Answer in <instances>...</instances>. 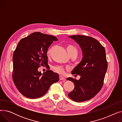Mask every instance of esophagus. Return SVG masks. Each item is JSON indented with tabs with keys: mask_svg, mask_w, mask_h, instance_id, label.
Masks as SVG:
<instances>
[{
	"mask_svg": "<svg viewBox=\"0 0 122 122\" xmlns=\"http://www.w3.org/2000/svg\"><path fill=\"white\" fill-rule=\"evenodd\" d=\"M59 80L60 81H65L66 79H65V78L62 77V76H59Z\"/></svg>",
	"mask_w": 122,
	"mask_h": 122,
	"instance_id": "obj_1",
	"label": "esophagus"
}]
</instances>
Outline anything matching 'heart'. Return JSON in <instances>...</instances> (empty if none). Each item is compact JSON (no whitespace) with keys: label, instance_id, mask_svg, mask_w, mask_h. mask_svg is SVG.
<instances>
[{"label":"heart","instance_id":"b5f03b06","mask_svg":"<svg viewBox=\"0 0 122 122\" xmlns=\"http://www.w3.org/2000/svg\"><path fill=\"white\" fill-rule=\"evenodd\" d=\"M53 48L51 47L49 48L46 52V54L48 56H50L51 52H52ZM66 49L69 53V54L73 53H77V49H76V47L74 46L72 44H68L66 46ZM53 69L58 74H59L60 75H64L65 74V70L63 67L61 66H55L53 67Z\"/></svg>","mask_w":122,"mask_h":122}]
</instances>
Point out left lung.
Listing matches in <instances>:
<instances>
[{
    "mask_svg": "<svg viewBox=\"0 0 122 122\" xmlns=\"http://www.w3.org/2000/svg\"><path fill=\"white\" fill-rule=\"evenodd\" d=\"M69 37L79 45L82 58L71 72L72 74L80 75V79H67L73 82L75 85L73 91L68 96L74 101L81 102L94 97L103 86L108 66L105 50L97 40L92 37L82 35Z\"/></svg>",
    "mask_w": 122,
    "mask_h": 122,
    "instance_id": "obj_1",
    "label": "left lung"
}]
</instances>
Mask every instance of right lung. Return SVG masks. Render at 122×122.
<instances>
[{
    "label": "right lung",
    "instance_id": "obj_1",
    "mask_svg": "<svg viewBox=\"0 0 122 122\" xmlns=\"http://www.w3.org/2000/svg\"><path fill=\"white\" fill-rule=\"evenodd\" d=\"M53 36L35 32L22 38L13 55L12 78L18 90L25 97L37 98L42 97L51 85L59 81V75L47 71H38L41 65H47V51L53 41Z\"/></svg>",
    "mask_w": 122,
    "mask_h": 122
}]
</instances>
